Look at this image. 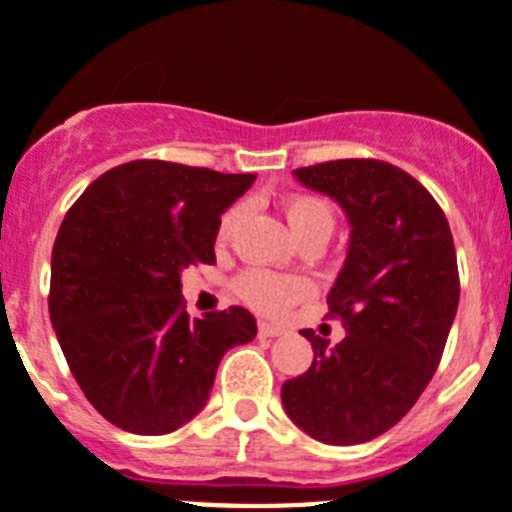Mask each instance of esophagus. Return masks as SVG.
Returning <instances> with one entry per match:
<instances>
[{"mask_svg":"<svg viewBox=\"0 0 512 512\" xmlns=\"http://www.w3.org/2000/svg\"><path fill=\"white\" fill-rule=\"evenodd\" d=\"M282 327L280 325H272V322H260V327H257V335L262 337V340H272V337H280L282 335Z\"/></svg>","mask_w":512,"mask_h":512,"instance_id":"34e87169","label":"esophagus"}]
</instances>
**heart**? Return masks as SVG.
<instances>
[{"label": "heart", "instance_id": "heart-1", "mask_svg": "<svg viewBox=\"0 0 512 512\" xmlns=\"http://www.w3.org/2000/svg\"><path fill=\"white\" fill-rule=\"evenodd\" d=\"M285 217L290 222L292 235L297 237V242H302L305 237L312 235H330L332 227H335V215H332L330 205L320 197L312 195H295L290 200H285ZM242 215V207H230V210L222 215L220 220V240H227L230 232L235 230L237 220ZM237 295L247 302L250 307L260 312H282L287 305H292L295 300H300L307 292V287L302 285L295 277L275 275V272L267 270H247L237 277L235 282Z\"/></svg>", "mask_w": 512, "mask_h": 512}]
</instances>
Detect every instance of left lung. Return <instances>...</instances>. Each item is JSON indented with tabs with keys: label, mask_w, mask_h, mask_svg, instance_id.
Segmentation results:
<instances>
[{
	"label": "left lung",
	"mask_w": 512,
	"mask_h": 512,
	"mask_svg": "<svg viewBox=\"0 0 512 512\" xmlns=\"http://www.w3.org/2000/svg\"><path fill=\"white\" fill-rule=\"evenodd\" d=\"M342 207L345 265L327 292L347 335L315 337L312 365L282 385L287 418L327 445H357L405 418L428 388L458 312L460 282L443 210L415 177L380 160L292 172Z\"/></svg>",
	"instance_id": "1"
}]
</instances>
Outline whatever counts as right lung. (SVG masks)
<instances>
[{"label":"right lung","instance_id":"obj_1","mask_svg":"<svg viewBox=\"0 0 512 512\" xmlns=\"http://www.w3.org/2000/svg\"><path fill=\"white\" fill-rule=\"evenodd\" d=\"M252 182L137 160L97 177L64 215L49 317L77 385L117 428L165 435L190 423L222 355L257 335L245 307L187 315L180 282L215 262L220 217Z\"/></svg>","mask_w":512,"mask_h":512}]
</instances>
